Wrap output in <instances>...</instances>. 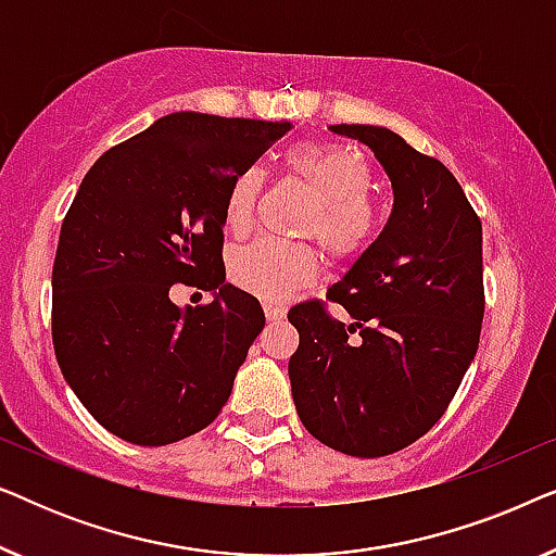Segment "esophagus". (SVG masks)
<instances>
[{
    "instance_id": "obj_1",
    "label": "esophagus",
    "mask_w": 556,
    "mask_h": 556,
    "mask_svg": "<svg viewBox=\"0 0 556 556\" xmlns=\"http://www.w3.org/2000/svg\"><path fill=\"white\" fill-rule=\"evenodd\" d=\"M263 311H265V316H268V321H280V318L286 316V306H283V303H276V301H265Z\"/></svg>"
}]
</instances>
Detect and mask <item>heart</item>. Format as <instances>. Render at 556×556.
I'll list each match as a JSON object with an SVG mask.
<instances>
[{
    "label": "heart",
    "mask_w": 556,
    "mask_h": 556,
    "mask_svg": "<svg viewBox=\"0 0 556 556\" xmlns=\"http://www.w3.org/2000/svg\"><path fill=\"white\" fill-rule=\"evenodd\" d=\"M283 164L316 197L303 219V235H314L333 257H354L375 242L382 215L371 200L375 174L362 151L346 143H301L288 151ZM263 185L265 177L257 166H245L230 179L223 223L232 235H245L253 227ZM316 270L318 255L306 242L263 238L230 255L232 283L263 299H283L306 286Z\"/></svg>",
    "instance_id": "b5f03b06"
}]
</instances>
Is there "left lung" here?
<instances>
[{
  "label": "left lung",
  "mask_w": 556,
  "mask_h": 556,
  "mask_svg": "<svg viewBox=\"0 0 556 556\" xmlns=\"http://www.w3.org/2000/svg\"><path fill=\"white\" fill-rule=\"evenodd\" d=\"M375 151L394 204L379 238L326 293L288 311L299 349L288 362L311 435L356 458H382L435 425L473 362L485 308L483 227L451 169L390 128L339 124Z\"/></svg>",
  "instance_id": "8db88e82"
}]
</instances>
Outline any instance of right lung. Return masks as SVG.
Here are the masks:
<instances>
[{"instance_id": "add662e5", "label": "right lung", "mask_w": 556, "mask_h": 556, "mask_svg": "<svg viewBox=\"0 0 556 556\" xmlns=\"http://www.w3.org/2000/svg\"><path fill=\"white\" fill-rule=\"evenodd\" d=\"M286 131V121L169 113L83 177L52 265V344L113 435L169 445L225 407L265 326L257 299L225 283V192ZM177 282L216 299L181 312L168 299Z\"/></svg>"}]
</instances>
